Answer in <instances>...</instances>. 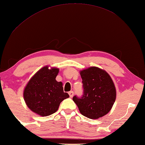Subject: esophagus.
<instances>
[{
  "mask_svg": "<svg viewBox=\"0 0 145 145\" xmlns=\"http://www.w3.org/2000/svg\"><path fill=\"white\" fill-rule=\"evenodd\" d=\"M69 94L70 97H72L73 95H74V92H73V91H69Z\"/></svg>",
  "mask_w": 145,
  "mask_h": 145,
  "instance_id": "34e87169",
  "label": "esophagus"
}]
</instances>
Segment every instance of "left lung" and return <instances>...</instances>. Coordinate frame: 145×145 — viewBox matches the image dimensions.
<instances>
[{
    "mask_svg": "<svg viewBox=\"0 0 145 145\" xmlns=\"http://www.w3.org/2000/svg\"><path fill=\"white\" fill-rule=\"evenodd\" d=\"M83 95L74 96L72 100L81 114L95 120L104 116L111 110L116 100V90L110 74L102 69L93 66L80 71Z\"/></svg>",
    "mask_w": 145,
    "mask_h": 145,
    "instance_id": "8db88e82",
    "label": "left lung"
}]
</instances>
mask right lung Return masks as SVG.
<instances>
[{"mask_svg":"<svg viewBox=\"0 0 145 145\" xmlns=\"http://www.w3.org/2000/svg\"><path fill=\"white\" fill-rule=\"evenodd\" d=\"M59 69L42 67L32 77L24 89V99L27 107L41 116H49L58 110L60 103L69 97L63 91L62 82L56 80Z\"/></svg>","mask_w":145,"mask_h":145,"instance_id":"obj_1","label":"right lung"}]
</instances>
